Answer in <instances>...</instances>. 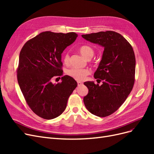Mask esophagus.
I'll use <instances>...</instances> for the list:
<instances>
[{"instance_id": "esophagus-1", "label": "esophagus", "mask_w": 154, "mask_h": 154, "mask_svg": "<svg viewBox=\"0 0 154 154\" xmlns=\"http://www.w3.org/2000/svg\"><path fill=\"white\" fill-rule=\"evenodd\" d=\"M83 83H82V82H78V87H80V86H82V85H83Z\"/></svg>"}]
</instances>
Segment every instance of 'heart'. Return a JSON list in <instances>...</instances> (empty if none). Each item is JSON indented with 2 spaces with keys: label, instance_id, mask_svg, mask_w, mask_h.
I'll list each match as a JSON object with an SVG mask.
<instances>
[{
  "label": "heart",
  "instance_id": "obj_1",
  "mask_svg": "<svg viewBox=\"0 0 154 154\" xmlns=\"http://www.w3.org/2000/svg\"><path fill=\"white\" fill-rule=\"evenodd\" d=\"M80 52L82 56L85 58L88 59L92 58L94 54V49L91 46L84 45H82L80 48ZM63 62L68 65L70 62V56L69 53L64 54L63 57ZM91 71L88 69H80L76 67H71L66 71V74L69 76L74 79L75 80L82 82L86 78V77L89 75Z\"/></svg>",
  "mask_w": 154,
  "mask_h": 154
}]
</instances>
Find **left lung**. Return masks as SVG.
<instances>
[{"mask_svg": "<svg viewBox=\"0 0 154 154\" xmlns=\"http://www.w3.org/2000/svg\"><path fill=\"white\" fill-rule=\"evenodd\" d=\"M91 42L104 48L102 59L94 76L103 81L99 86L85 82L88 88L83 98L86 109L99 117H106L117 110L132 91L135 82L136 58L132 45L118 32L100 31L82 35Z\"/></svg>", "mask_w": 154, "mask_h": 154, "instance_id": "1", "label": "left lung"}]
</instances>
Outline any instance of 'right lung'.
<instances>
[{"instance_id":"add662e5","label":"right lung","mask_w":154,"mask_h":154,"mask_svg":"<svg viewBox=\"0 0 154 154\" xmlns=\"http://www.w3.org/2000/svg\"><path fill=\"white\" fill-rule=\"evenodd\" d=\"M78 35L42 32L23 46L17 69V80L27 104L35 114L45 119L61 115L70 95L78 84L69 76L53 84L51 78L63 75L61 54Z\"/></svg>"}]
</instances>
